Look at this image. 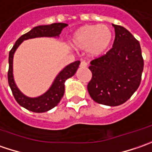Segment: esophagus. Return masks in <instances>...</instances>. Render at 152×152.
Listing matches in <instances>:
<instances>
[{"instance_id":"1","label":"esophagus","mask_w":152,"mask_h":152,"mask_svg":"<svg viewBox=\"0 0 152 152\" xmlns=\"http://www.w3.org/2000/svg\"><path fill=\"white\" fill-rule=\"evenodd\" d=\"M88 64L87 63L86 61L83 60V61L81 62V64H80V66H81V67H87V66H88Z\"/></svg>"}]
</instances>
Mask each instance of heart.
<instances>
[{"mask_svg":"<svg viewBox=\"0 0 152 152\" xmlns=\"http://www.w3.org/2000/svg\"><path fill=\"white\" fill-rule=\"evenodd\" d=\"M113 33L104 24H87L75 31L70 40L72 47L78 49H88L93 57L104 55L110 48Z\"/></svg>","mask_w":152,"mask_h":152,"instance_id":"b5f03b06","label":"heart"}]
</instances>
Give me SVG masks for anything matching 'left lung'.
Here are the masks:
<instances>
[{
  "label": "left lung",
  "mask_w": 152,
  "mask_h": 152,
  "mask_svg": "<svg viewBox=\"0 0 152 152\" xmlns=\"http://www.w3.org/2000/svg\"><path fill=\"white\" fill-rule=\"evenodd\" d=\"M115 28V41L110 49L92 60V78L88 91L95 102L109 106L125 103L138 89L144 59L139 41L121 25Z\"/></svg>",
  "instance_id": "left-lung-1"
}]
</instances>
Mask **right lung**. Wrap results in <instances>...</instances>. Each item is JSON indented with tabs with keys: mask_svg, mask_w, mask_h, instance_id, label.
<instances>
[{
	"mask_svg": "<svg viewBox=\"0 0 152 152\" xmlns=\"http://www.w3.org/2000/svg\"><path fill=\"white\" fill-rule=\"evenodd\" d=\"M67 25L68 24L64 23H55L49 24V25L37 26L33 28L30 31L27 32L26 34L19 37L17 40L15 44L13 45L12 48L9 52V59H8L9 68H8V72H7V79H8L10 88L17 102L21 106H23V108L29 110L30 111L37 112V113L46 112L58 105V104L60 102L64 93L65 80L75 75L76 69L79 67L80 61H75L73 63L69 64L63 70H61L60 73L55 78L52 87L47 93H45L44 94L37 98H28L23 95L18 90L13 80L12 58H13L14 52L24 40L35 38V37H58V35L61 33L62 30L64 28H65Z\"/></svg>",
	"mask_w": 152,
	"mask_h": 152,
	"instance_id": "obj_1",
	"label": "right lung"
}]
</instances>
